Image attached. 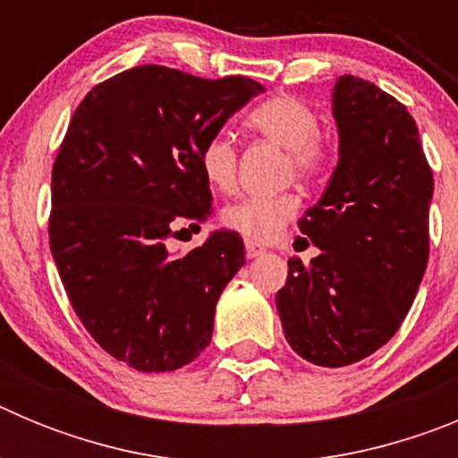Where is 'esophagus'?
<instances>
[{"mask_svg":"<svg viewBox=\"0 0 458 458\" xmlns=\"http://www.w3.org/2000/svg\"><path fill=\"white\" fill-rule=\"evenodd\" d=\"M266 250L261 248V245H254V242H245V254H248V259H257V257H261V254H264Z\"/></svg>","mask_w":458,"mask_h":458,"instance_id":"obj_1","label":"esophagus"}]
</instances>
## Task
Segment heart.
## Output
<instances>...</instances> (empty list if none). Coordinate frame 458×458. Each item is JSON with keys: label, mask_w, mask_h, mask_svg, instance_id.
<instances>
[{"label": "heart", "mask_w": 458, "mask_h": 458, "mask_svg": "<svg viewBox=\"0 0 458 458\" xmlns=\"http://www.w3.org/2000/svg\"><path fill=\"white\" fill-rule=\"evenodd\" d=\"M250 131L268 137L289 151L291 169L301 179L311 181L323 176L330 165V148L318 135L317 112L295 96H273L259 103L245 119ZM199 167L206 181L220 190L236 183L238 148L226 132H213L199 147ZM301 199L293 192L248 194L229 204L222 213L232 232L254 242H268L279 236L298 213Z\"/></svg>", "instance_id": "1"}]
</instances>
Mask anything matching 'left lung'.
Segmentation results:
<instances>
[{"instance_id": "1", "label": "left lung", "mask_w": 458, "mask_h": 458, "mask_svg": "<svg viewBox=\"0 0 458 458\" xmlns=\"http://www.w3.org/2000/svg\"><path fill=\"white\" fill-rule=\"evenodd\" d=\"M333 114L339 163L318 204L298 220L321 252L310 264L289 259L275 298L289 346L318 367L360 362L399 330L427 270L434 197L406 105L342 75Z\"/></svg>"}]
</instances>
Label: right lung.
Returning a JSON list of instances; mask_svg holds the SVG:
<instances>
[{
  "instance_id": "add662e5",
  "label": "right lung",
  "mask_w": 458,
  "mask_h": 458,
  "mask_svg": "<svg viewBox=\"0 0 458 458\" xmlns=\"http://www.w3.org/2000/svg\"><path fill=\"white\" fill-rule=\"evenodd\" d=\"M261 91L242 75L147 64L96 84L68 123L52 167V257L89 335L132 369H181L210 344L242 238L213 232L183 254L169 238L213 210L201 141Z\"/></svg>"
}]
</instances>
